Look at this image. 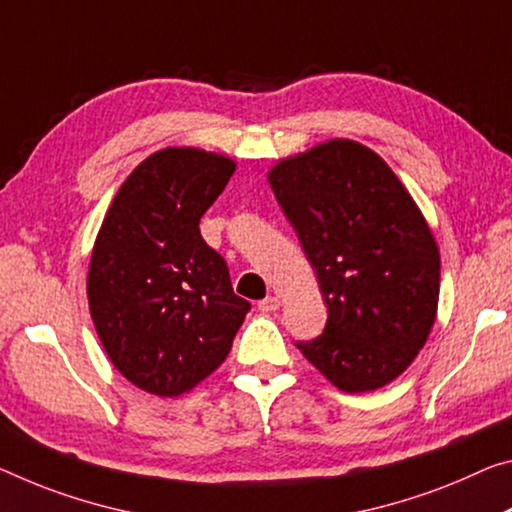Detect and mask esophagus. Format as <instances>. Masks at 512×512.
<instances>
[{
    "mask_svg": "<svg viewBox=\"0 0 512 512\" xmlns=\"http://www.w3.org/2000/svg\"><path fill=\"white\" fill-rule=\"evenodd\" d=\"M280 307V298L278 296H266L264 300H259V310L271 314Z\"/></svg>",
    "mask_w": 512,
    "mask_h": 512,
    "instance_id": "34e87169",
    "label": "esophagus"
}]
</instances>
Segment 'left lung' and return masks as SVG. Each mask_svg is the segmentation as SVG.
<instances>
[{
  "mask_svg": "<svg viewBox=\"0 0 512 512\" xmlns=\"http://www.w3.org/2000/svg\"><path fill=\"white\" fill-rule=\"evenodd\" d=\"M328 305V323L300 353L348 394L385 387L431 335L440 250L424 214L383 157L332 139L269 170Z\"/></svg>",
  "mask_w": 512,
  "mask_h": 512,
  "instance_id": "1",
  "label": "left lung"
}]
</instances>
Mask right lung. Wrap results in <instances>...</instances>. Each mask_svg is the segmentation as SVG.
<instances>
[{
	"instance_id": "right-lung-1",
	"label": "right lung",
	"mask_w": 512,
	"mask_h": 512,
	"mask_svg": "<svg viewBox=\"0 0 512 512\" xmlns=\"http://www.w3.org/2000/svg\"><path fill=\"white\" fill-rule=\"evenodd\" d=\"M237 164L200 148H166L120 186L97 232L86 294L97 337L129 383L180 396L221 367L250 310L200 218Z\"/></svg>"
}]
</instances>
